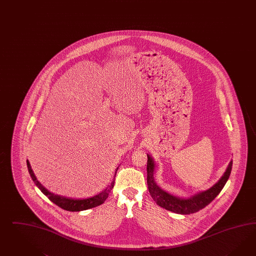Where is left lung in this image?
Here are the masks:
<instances>
[{
    "instance_id": "left-lung-1",
    "label": "left lung",
    "mask_w": 256,
    "mask_h": 256,
    "mask_svg": "<svg viewBox=\"0 0 256 256\" xmlns=\"http://www.w3.org/2000/svg\"><path fill=\"white\" fill-rule=\"evenodd\" d=\"M147 184L149 193L151 194L152 200L156 201V203L160 206L168 210H170L176 214H194L202 208L206 207L212 201L214 200L215 198L221 192L222 189L226 184L228 178L230 176L231 170H232V164L233 161H230L226 172L224 174L219 182L214 184L212 188H210L207 191H204L202 193L198 194L189 198H180L172 196L170 194L163 191L160 187L156 184L154 180V164L152 162V158L147 156Z\"/></svg>"
}]
</instances>
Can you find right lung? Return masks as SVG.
<instances>
[{"instance_id":"obj_1","label":"right lung","mask_w":256,"mask_h":256,"mask_svg":"<svg viewBox=\"0 0 256 256\" xmlns=\"http://www.w3.org/2000/svg\"><path fill=\"white\" fill-rule=\"evenodd\" d=\"M27 166H28V172H30L32 179L34 182L35 184L38 186L42 192L46 196H48L49 200L52 201L53 203H55L56 206L62 208L63 210H69V212H80V210H88L91 208H95L98 206V205H102L104 201L106 200V198H108L110 190L114 188L116 174L118 170V168H116V170L114 172V180H112L110 186L107 187L102 193L96 194V196L90 198H86V200H72V198H64V196H60L50 193L37 180L28 160H27Z\"/></svg>"}]
</instances>
